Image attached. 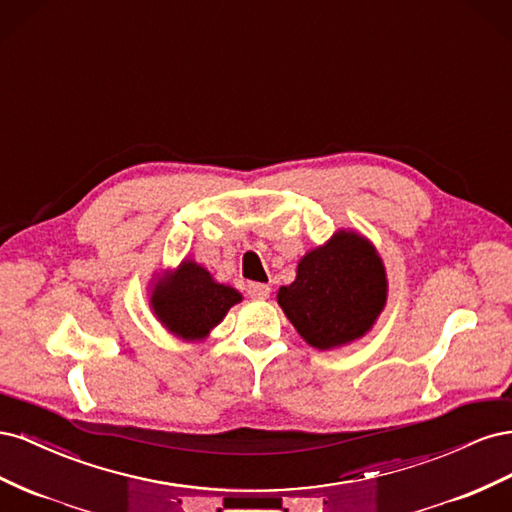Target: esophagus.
<instances>
[{
    "label": "esophagus",
    "mask_w": 512,
    "mask_h": 512,
    "mask_svg": "<svg viewBox=\"0 0 512 512\" xmlns=\"http://www.w3.org/2000/svg\"><path fill=\"white\" fill-rule=\"evenodd\" d=\"M247 294H250L252 299L262 301V299H267L269 294H271V286L269 284H260V282H252V284H247Z\"/></svg>",
    "instance_id": "esophagus-1"
}]
</instances>
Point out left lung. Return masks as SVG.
I'll use <instances>...</instances> for the list:
<instances>
[{"instance_id":"obj_1","label":"left lung","mask_w":512,"mask_h":512,"mask_svg":"<svg viewBox=\"0 0 512 512\" xmlns=\"http://www.w3.org/2000/svg\"><path fill=\"white\" fill-rule=\"evenodd\" d=\"M386 271L376 247L356 232L337 230L307 252L297 280L277 303L309 346L331 350L363 337L386 305Z\"/></svg>"}]
</instances>
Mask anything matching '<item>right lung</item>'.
<instances>
[{
    "instance_id": "obj_1",
    "label": "right lung",
    "mask_w": 512,
    "mask_h": 512,
    "mask_svg": "<svg viewBox=\"0 0 512 512\" xmlns=\"http://www.w3.org/2000/svg\"><path fill=\"white\" fill-rule=\"evenodd\" d=\"M239 301L241 292L215 282L194 260H183L151 292L153 314L170 333L188 342L205 339Z\"/></svg>"
}]
</instances>
